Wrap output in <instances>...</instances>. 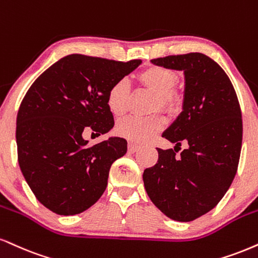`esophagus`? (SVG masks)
Wrapping results in <instances>:
<instances>
[{
    "instance_id": "esophagus-1",
    "label": "esophagus",
    "mask_w": 258,
    "mask_h": 258,
    "mask_svg": "<svg viewBox=\"0 0 258 258\" xmlns=\"http://www.w3.org/2000/svg\"><path fill=\"white\" fill-rule=\"evenodd\" d=\"M141 148L139 147V145H137V144H135V143H130L128 144V153H136V151L138 150V149Z\"/></svg>"
}]
</instances>
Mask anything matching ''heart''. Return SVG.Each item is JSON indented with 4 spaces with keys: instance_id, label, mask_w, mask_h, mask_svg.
<instances>
[{
    "instance_id": "1",
    "label": "heart",
    "mask_w": 258,
    "mask_h": 258,
    "mask_svg": "<svg viewBox=\"0 0 258 258\" xmlns=\"http://www.w3.org/2000/svg\"><path fill=\"white\" fill-rule=\"evenodd\" d=\"M142 83L157 94L155 101V109H161L174 113L179 108V97L172 91L178 82V74L169 68L153 66L141 73ZM131 96V83L127 78L116 80L110 86L107 95V107L114 116H121L126 113ZM164 119L161 115L150 117L128 116L119 121L116 125V132L121 137L136 142H148L162 131Z\"/></svg>"
}]
</instances>
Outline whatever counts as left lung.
Instances as JSON below:
<instances>
[{"label":"left lung","instance_id":"8db88e82","mask_svg":"<svg viewBox=\"0 0 258 258\" xmlns=\"http://www.w3.org/2000/svg\"><path fill=\"white\" fill-rule=\"evenodd\" d=\"M151 63L184 73V98L181 113L162 133L174 143V150L157 148V163L144 170L143 181L164 215L194 221L216 207L237 173L243 139L240 105L227 74L207 55H173ZM181 142L186 149L178 158Z\"/></svg>","mask_w":258,"mask_h":258}]
</instances>
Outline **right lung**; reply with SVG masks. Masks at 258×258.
Here are the masks:
<instances>
[{
    "label": "right lung",
    "mask_w": 258,
    "mask_h": 258,
    "mask_svg": "<svg viewBox=\"0 0 258 258\" xmlns=\"http://www.w3.org/2000/svg\"><path fill=\"white\" fill-rule=\"evenodd\" d=\"M142 60L120 62L71 54L31 85L17 116L18 161L37 200L58 215H76L103 195L114 161L127 142L109 137L90 147L83 133L104 135L114 119L107 95Z\"/></svg>",
    "instance_id": "right-lung-1"
}]
</instances>
